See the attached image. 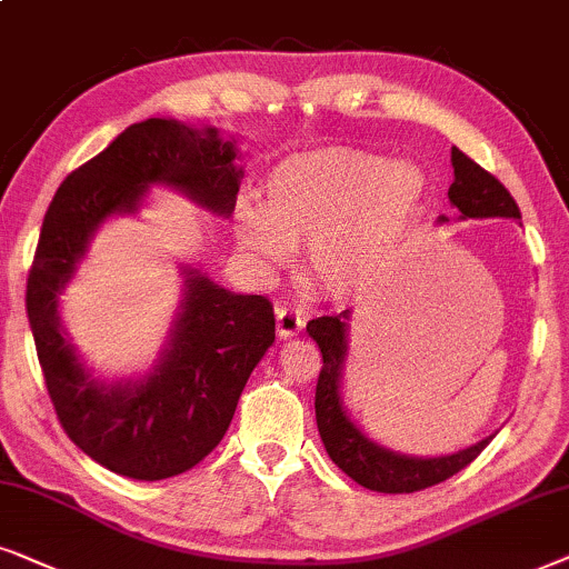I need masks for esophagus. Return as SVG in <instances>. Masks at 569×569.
Returning <instances> with one entry per match:
<instances>
[{"instance_id":"esophagus-1","label":"esophagus","mask_w":569,"mask_h":569,"mask_svg":"<svg viewBox=\"0 0 569 569\" xmlns=\"http://www.w3.org/2000/svg\"><path fill=\"white\" fill-rule=\"evenodd\" d=\"M301 328H305V317L299 312H293L289 307H278L276 309V330H278V338H293L299 336Z\"/></svg>"}]
</instances>
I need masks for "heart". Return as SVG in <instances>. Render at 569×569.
I'll return each mask as SVG.
<instances>
[{"label":"heart","instance_id":"obj_1","mask_svg":"<svg viewBox=\"0 0 569 569\" xmlns=\"http://www.w3.org/2000/svg\"><path fill=\"white\" fill-rule=\"evenodd\" d=\"M429 202L427 171L363 148L332 146L283 158L262 181V204L233 216L239 247L262 268L307 244L309 272L336 297L367 289L408 244Z\"/></svg>","mask_w":569,"mask_h":569}]
</instances>
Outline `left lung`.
<instances>
[{
  "label": "left lung",
  "instance_id": "1",
  "mask_svg": "<svg viewBox=\"0 0 569 569\" xmlns=\"http://www.w3.org/2000/svg\"><path fill=\"white\" fill-rule=\"evenodd\" d=\"M450 161L456 179L448 189V197L450 206L458 208V221H468V218H515L518 221L520 210L502 181L483 171L458 148H452ZM437 223H450V218L439 216ZM348 320H351V309L336 317H317L307 325V332L322 351L315 413L317 429H320L322 445L332 463L351 476L356 483L372 491H382V495H411V491L435 487V483L450 479V476L463 471L468 463H473L495 435L483 437L471 448L450 452V456L419 458L385 448L372 437H367V431H361L343 403Z\"/></svg>",
  "mask_w": 569,
  "mask_h": 569
}]
</instances>
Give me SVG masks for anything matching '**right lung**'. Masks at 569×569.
I'll return each mask as SVG.
<instances>
[{
    "label": "right lung",
    "mask_w": 569,
    "mask_h": 569,
    "mask_svg": "<svg viewBox=\"0 0 569 569\" xmlns=\"http://www.w3.org/2000/svg\"><path fill=\"white\" fill-rule=\"evenodd\" d=\"M237 156V140H223L216 127L138 121L62 181L43 218L26 293L38 363L67 437L127 479H171L213 452L249 375L276 340L272 305L226 291L208 272L181 264L184 293L153 367L109 382L74 351L59 299L98 229L138 213L150 187H171L229 218L244 177Z\"/></svg>",
    "instance_id": "obj_1"
}]
</instances>
